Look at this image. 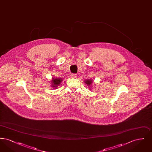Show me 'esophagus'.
Instances as JSON below:
<instances>
[{"label": "esophagus", "mask_w": 152, "mask_h": 152, "mask_svg": "<svg viewBox=\"0 0 152 152\" xmlns=\"http://www.w3.org/2000/svg\"><path fill=\"white\" fill-rule=\"evenodd\" d=\"M76 77H77V75L75 74V73H73V74L71 75V78H76Z\"/></svg>", "instance_id": "34e87169"}]
</instances>
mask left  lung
<instances>
[{
  "label": "left lung",
  "mask_w": 152,
  "mask_h": 152,
  "mask_svg": "<svg viewBox=\"0 0 152 152\" xmlns=\"http://www.w3.org/2000/svg\"><path fill=\"white\" fill-rule=\"evenodd\" d=\"M84 82H85V83L88 86V87H90V86L92 85V80L88 79L87 80H86L84 81Z\"/></svg>",
  "instance_id": "8db88e82"
}]
</instances>
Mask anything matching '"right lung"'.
Masks as SVG:
<instances>
[{
    "instance_id": "add662e5",
    "label": "right lung",
    "mask_w": 152,
    "mask_h": 152,
    "mask_svg": "<svg viewBox=\"0 0 152 152\" xmlns=\"http://www.w3.org/2000/svg\"><path fill=\"white\" fill-rule=\"evenodd\" d=\"M63 79H55V78H52V82H51V84H52V88L56 89L58 86H59L60 84V83L62 82Z\"/></svg>"
}]
</instances>
